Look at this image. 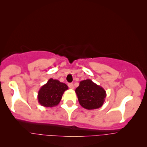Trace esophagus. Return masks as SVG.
I'll return each instance as SVG.
<instances>
[{
	"label": "esophagus",
	"mask_w": 147,
	"mask_h": 147,
	"mask_svg": "<svg viewBox=\"0 0 147 147\" xmlns=\"http://www.w3.org/2000/svg\"><path fill=\"white\" fill-rule=\"evenodd\" d=\"M68 86L70 88H71V89H74V84H72V83H69V84H68Z\"/></svg>",
	"instance_id": "1"
}]
</instances>
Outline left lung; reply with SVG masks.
<instances>
[{
  "instance_id": "8db88e82",
  "label": "left lung",
  "mask_w": 147,
  "mask_h": 147,
  "mask_svg": "<svg viewBox=\"0 0 147 147\" xmlns=\"http://www.w3.org/2000/svg\"><path fill=\"white\" fill-rule=\"evenodd\" d=\"M75 92L80 106L87 110L101 108L106 97V90L90 79L80 81Z\"/></svg>"
}]
</instances>
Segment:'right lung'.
Listing matches in <instances>:
<instances>
[{
    "label": "right lung",
    "mask_w": 147,
    "mask_h": 147,
    "mask_svg": "<svg viewBox=\"0 0 147 147\" xmlns=\"http://www.w3.org/2000/svg\"><path fill=\"white\" fill-rule=\"evenodd\" d=\"M67 89V85L65 83L58 80L49 79L38 92V102L44 107L57 106L62 99L64 92Z\"/></svg>",
    "instance_id": "1"
}]
</instances>
